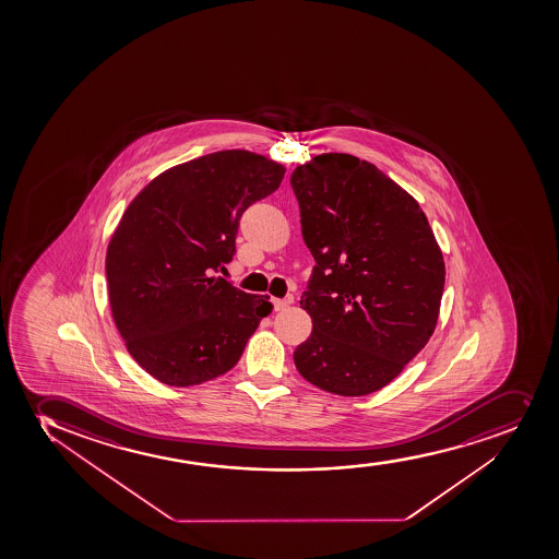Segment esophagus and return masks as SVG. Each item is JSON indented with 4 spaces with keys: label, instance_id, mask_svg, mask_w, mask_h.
<instances>
[{
    "label": "esophagus",
    "instance_id": "obj_1",
    "mask_svg": "<svg viewBox=\"0 0 559 559\" xmlns=\"http://www.w3.org/2000/svg\"><path fill=\"white\" fill-rule=\"evenodd\" d=\"M289 300L286 299H273V308H275V312H283L288 308Z\"/></svg>",
    "mask_w": 559,
    "mask_h": 559
}]
</instances>
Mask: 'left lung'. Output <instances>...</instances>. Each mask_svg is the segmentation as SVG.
<instances>
[{
  "label": "left lung",
  "instance_id": "1",
  "mask_svg": "<svg viewBox=\"0 0 559 559\" xmlns=\"http://www.w3.org/2000/svg\"><path fill=\"white\" fill-rule=\"evenodd\" d=\"M289 185L316 260L300 297L313 329L295 348V366L321 390L369 395L432 336L443 254L417 201L366 160L319 155Z\"/></svg>",
  "mask_w": 559,
  "mask_h": 559
}]
</instances>
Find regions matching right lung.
I'll return each mask as SVG.
<instances>
[{
    "label": "right lung",
    "instance_id": "obj_1",
    "mask_svg": "<svg viewBox=\"0 0 559 559\" xmlns=\"http://www.w3.org/2000/svg\"><path fill=\"white\" fill-rule=\"evenodd\" d=\"M286 169L249 151H217L158 175L132 199L107 249L110 310L127 350L163 384L216 379L270 316L267 295L223 276L241 214Z\"/></svg>",
    "mask_w": 559,
    "mask_h": 559
}]
</instances>
